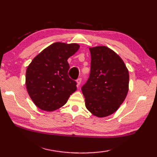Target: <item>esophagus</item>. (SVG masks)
<instances>
[{
  "label": "esophagus",
  "instance_id": "34e87169",
  "mask_svg": "<svg viewBox=\"0 0 157 157\" xmlns=\"http://www.w3.org/2000/svg\"><path fill=\"white\" fill-rule=\"evenodd\" d=\"M76 82H77V84H78V86H79V85H80V84H81V82H82V78H78L76 80Z\"/></svg>",
  "mask_w": 157,
  "mask_h": 157
}]
</instances>
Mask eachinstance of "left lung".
Listing matches in <instances>:
<instances>
[{
  "label": "left lung",
  "mask_w": 157,
  "mask_h": 157,
  "mask_svg": "<svg viewBox=\"0 0 157 157\" xmlns=\"http://www.w3.org/2000/svg\"><path fill=\"white\" fill-rule=\"evenodd\" d=\"M91 72L82 87L87 109L103 118L118 110L129 90V71L118 54L107 46L89 48Z\"/></svg>",
  "instance_id": "8db88e82"
}]
</instances>
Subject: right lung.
<instances>
[{
    "mask_svg": "<svg viewBox=\"0 0 157 157\" xmlns=\"http://www.w3.org/2000/svg\"><path fill=\"white\" fill-rule=\"evenodd\" d=\"M79 45L56 42L37 55L28 66L25 85L37 107L52 111L67 102L77 90L76 82L68 75V59L78 51Z\"/></svg>",
    "mask_w": 157,
    "mask_h": 157,
    "instance_id": "add662e5",
    "label": "right lung"
}]
</instances>
